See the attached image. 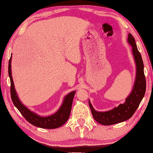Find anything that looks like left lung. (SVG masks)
<instances>
[{
  "label": "left lung",
  "instance_id": "1",
  "mask_svg": "<svg viewBox=\"0 0 153 153\" xmlns=\"http://www.w3.org/2000/svg\"><path fill=\"white\" fill-rule=\"evenodd\" d=\"M128 42L132 47V53L136 64V76L134 87L131 93L126 98V102L108 111L98 112L93 108L89 100V105L94 119L102 125L116 124L130 118L137 109L145 95L146 79L141 55L137 49L135 39L131 33L128 34Z\"/></svg>",
  "mask_w": 153,
  "mask_h": 153
}]
</instances>
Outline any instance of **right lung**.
<instances>
[{
  "label": "right lung",
  "instance_id": "add662e5",
  "mask_svg": "<svg viewBox=\"0 0 153 153\" xmlns=\"http://www.w3.org/2000/svg\"><path fill=\"white\" fill-rule=\"evenodd\" d=\"M12 56L9 60L8 64V74L10 79V94L11 99L14 106L18 108V110L22 114V115L24 117L25 119L31 124L33 125L38 128H45V129H55L63 126L66 123L70 117L71 105H72L73 99L76 93V91L70 92L69 94L64 97L62 105L58 111L54 114L47 116L42 117L37 115L33 112H31L30 109H28L26 106H25L22 102L19 100L15 90L14 85V82L12 79V71H11V60Z\"/></svg>",
  "mask_w": 153,
  "mask_h": 153
}]
</instances>
